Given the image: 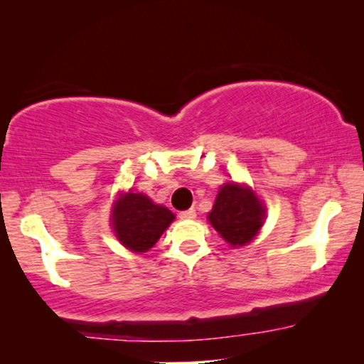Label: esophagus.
<instances>
[{
	"label": "esophagus",
	"mask_w": 364,
	"mask_h": 364,
	"mask_svg": "<svg viewBox=\"0 0 364 364\" xmlns=\"http://www.w3.org/2000/svg\"><path fill=\"white\" fill-rule=\"evenodd\" d=\"M196 215H197L196 208H188V210H182L178 213V217H181L182 220H191V218H196Z\"/></svg>",
	"instance_id": "obj_1"
}]
</instances>
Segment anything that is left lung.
Instances as JSON below:
<instances>
[{"mask_svg":"<svg viewBox=\"0 0 364 364\" xmlns=\"http://www.w3.org/2000/svg\"><path fill=\"white\" fill-rule=\"evenodd\" d=\"M263 213L265 208L253 192L232 182L218 192L212 212L208 213V220L223 240L232 247H242L253 240L260 230Z\"/></svg>","mask_w":364,"mask_h":364,"instance_id":"obj_1","label":"left lung"}]
</instances>
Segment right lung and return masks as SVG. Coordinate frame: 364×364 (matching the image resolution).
I'll list each match as a JSON object with an SVG mask.
<instances>
[{
	"mask_svg": "<svg viewBox=\"0 0 364 364\" xmlns=\"http://www.w3.org/2000/svg\"><path fill=\"white\" fill-rule=\"evenodd\" d=\"M172 220L173 213L168 208L156 205L142 193L129 192L114 207L112 227L122 245L142 253L156 245Z\"/></svg>",
	"mask_w": 364,
	"mask_h": 364,
	"instance_id": "right-lung-1",
	"label": "right lung"
}]
</instances>
